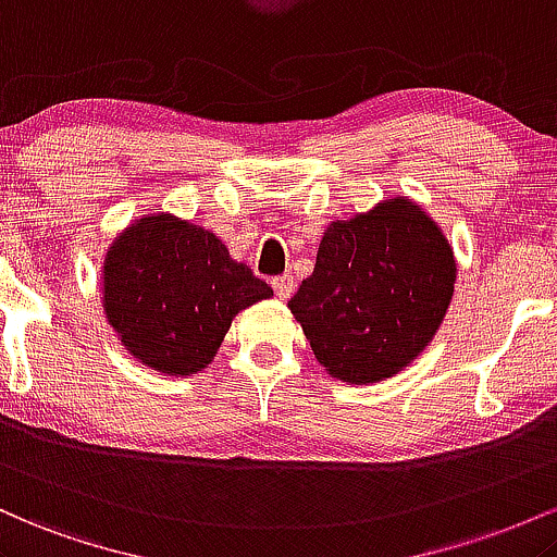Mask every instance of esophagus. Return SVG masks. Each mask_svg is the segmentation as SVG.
<instances>
[{"instance_id":"esophagus-1","label":"esophagus","mask_w":557,"mask_h":557,"mask_svg":"<svg viewBox=\"0 0 557 557\" xmlns=\"http://www.w3.org/2000/svg\"><path fill=\"white\" fill-rule=\"evenodd\" d=\"M273 292H276L278 299H289L292 292H295V278H292V276H276V278H273Z\"/></svg>"}]
</instances>
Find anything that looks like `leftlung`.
Wrapping results in <instances>:
<instances>
[{
    "instance_id": "8db88e82",
    "label": "left lung",
    "mask_w": 557,
    "mask_h": 557,
    "mask_svg": "<svg viewBox=\"0 0 557 557\" xmlns=\"http://www.w3.org/2000/svg\"><path fill=\"white\" fill-rule=\"evenodd\" d=\"M442 228L405 197L323 231L312 276L289 299L318 362L334 379L373 384L426 349L455 292Z\"/></svg>"
}]
</instances>
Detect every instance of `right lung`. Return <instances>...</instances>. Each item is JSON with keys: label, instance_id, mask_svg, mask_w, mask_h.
Returning <instances> with one entry per match:
<instances>
[{"label": "right lung", "instance_id": "right-lung-1", "mask_svg": "<svg viewBox=\"0 0 557 557\" xmlns=\"http://www.w3.org/2000/svg\"><path fill=\"white\" fill-rule=\"evenodd\" d=\"M273 297L215 234L154 212L115 236L102 265V308L123 347L168 376L215 358L236 312Z\"/></svg>", "mask_w": 557, "mask_h": 557}]
</instances>
